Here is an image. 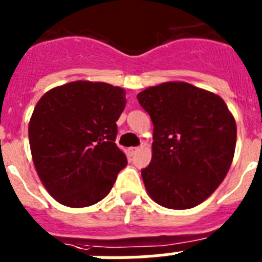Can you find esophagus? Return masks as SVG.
I'll return each instance as SVG.
<instances>
[{
  "label": "esophagus",
  "instance_id": "34e87169",
  "mask_svg": "<svg viewBox=\"0 0 262 262\" xmlns=\"http://www.w3.org/2000/svg\"><path fill=\"white\" fill-rule=\"evenodd\" d=\"M138 151H139V147H131V148H128L129 156H134V155H135Z\"/></svg>",
  "mask_w": 262,
  "mask_h": 262
}]
</instances>
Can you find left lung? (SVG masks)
<instances>
[{"mask_svg":"<svg viewBox=\"0 0 262 262\" xmlns=\"http://www.w3.org/2000/svg\"><path fill=\"white\" fill-rule=\"evenodd\" d=\"M154 123L152 160L142 169L145 189L166 209L202 203L226 177L236 123L219 96L187 82H164L138 94Z\"/></svg>","mask_w":262,"mask_h":262,"instance_id":"8db88e82","label":"left lung"}]
</instances>
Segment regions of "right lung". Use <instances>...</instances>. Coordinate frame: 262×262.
Listing matches in <instances>:
<instances>
[{
  "label": "right lung",
  "mask_w": 262,
  "mask_h": 262,
  "mask_svg": "<svg viewBox=\"0 0 262 262\" xmlns=\"http://www.w3.org/2000/svg\"><path fill=\"white\" fill-rule=\"evenodd\" d=\"M126 92L105 82L75 81L50 90L29 124L32 160L48 193L68 207L103 200L127 165L115 144Z\"/></svg>",
  "instance_id": "obj_1"
}]
</instances>
